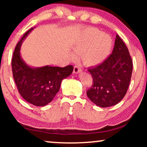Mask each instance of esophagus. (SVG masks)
I'll return each mask as SVG.
<instances>
[{"mask_svg":"<svg viewBox=\"0 0 147 147\" xmlns=\"http://www.w3.org/2000/svg\"><path fill=\"white\" fill-rule=\"evenodd\" d=\"M82 71V69H81V67H80V66H78V65H75V66H74V73L78 74V72H80V71Z\"/></svg>","mask_w":147,"mask_h":147,"instance_id":"34e87169","label":"esophagus"}]
</instances>
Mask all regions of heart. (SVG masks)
<instances>
[{"label":"heart","instance_id":"obj_1","mask_svg":"<svg viewBox=\"0 0 147 147\" xmlns=\"http://www.w3.org/2000/svg\"><path fill=\"white\" fill-rule=\"evenodd\" d=\"M112 39L109 35L101 33L95 28H88L80 36L74 51L82 55L86 65L95 66L105 61L111 51ZM76 58V55H72Z\"/></svg>","mask_w":147,"mask_h":147}]
</instances>
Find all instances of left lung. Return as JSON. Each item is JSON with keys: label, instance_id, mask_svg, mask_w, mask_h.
Here are the masks:
<instances>
[{"label": "left lung", "instance_id": "1", "mask_svg": "<svg viewBox=\"0 0 147 147\" xmlns=\"http://www.w3.org/2000/svg\"><path fill=\"white\" fill-rule=\"evenodd\" d=\"M132 61L125 43L116 35L112 53L105 61L88 68L93 78L86 92L91 101L102 108L116 105L124 97L132 72Z\"/></svg>", "mask_w": 147, "mask_h": 147}]
</instances>
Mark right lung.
<instances>
[{
	"label": "right lung",
	"instance_id": "obj_1",
	"mask_svg": "<svg viewBox=\"0 0 147 147\" xmlns=\"http://www.w3.org/2000/svg\"><path fill=\"white\" fill-rule=\"evenodd\" d=\"M32 30L33 28L26 32L16 45L11 61L12 71L22 97L30 104L43 106L53 100L59 92L61 81L72 73L74 67L71 65L64 67L47 65L33 68L28 66L21 59L20 47Z\"/></svg>",
	"mask_w": 147,
	"mask_h": 147
}]
</instances>
